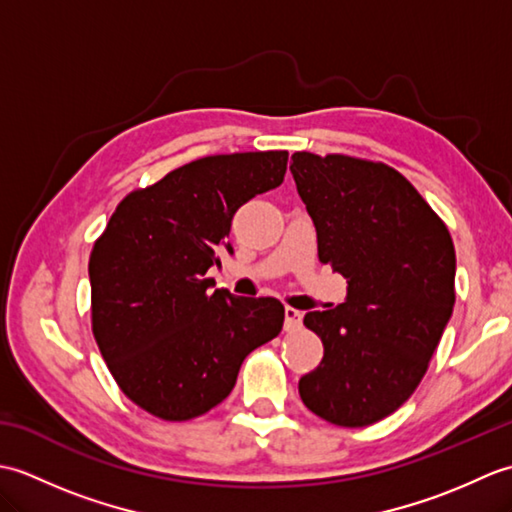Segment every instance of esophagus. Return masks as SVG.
<instances>
[{
    "mask_svg": "<svg viewBox=\"0 0 512 512\" xmlns=\"http://www.w3.org/2000/svg\"><path fill=\"white\" fill-rule=\"evenodd\" d=\"M284 314H286V321H284V328H286V332H295V330H299V328H301L303 314H301L297 308H290V306H286Z\"/></svg>",
    "mask_w": 512,
    "mask_h": 512,
    "instance_id": "1",
    "label": "esophagus"
}]
</instances>
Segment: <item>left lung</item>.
<instances>
[{
  "instance_id": "left-lung-1",
  "label": "left lung",
  "mask_w": 512,
  "mask_h": 512,
  "mask_svg": "<svg viewBox=\"0 0 512 512\" xmlns=\"http://www.w3.org/2000/svg\"><path fill=\"white\" fill-rule=\"evenodd\" d=\"M290 171L317 228L319 262L347 279L343 303L303 317L323 358L299 394L323 420L367 427L416 391L451 319L449 228L383 162L297 151Z\"/></svg>"
}]
</instances>
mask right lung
<instances>
[{"mask_svg":"<svg viewBox=\"0 0 512 512\" xmlns=\"http://www.w3.org/2000/svg\"><path fill=\"white\" fill-rule=\"evenodd\" d=\"M288 151L193 160L116 206L90 255L92 332L107 367L138 407L191 420L231 394L244 358L273 341L284 306L213 288L235 211L279 187Z\"/></svg>","mask_w":512,"mask_h":512,"instance_id":"1","label":"right lung"}]
</instances>
